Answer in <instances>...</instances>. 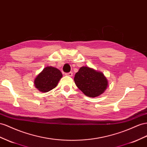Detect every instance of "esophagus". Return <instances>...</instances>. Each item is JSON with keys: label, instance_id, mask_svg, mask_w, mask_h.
<instances>
[{"label": "esophagus", "instance_id": "34e87169", "mask_svg": "<svg viewBox=\"0 0 147 147\" xmlns=\"http://www.w3.org/2000/svg\"><path fill=\"white\" fill-rule=\"evenodd\" d=\"M65 75H67V76H69V77H72L73 76V73L72 72L65 73Z\"/></svg>", "mask_w": 147, "mask_h": 147}]
</instances>
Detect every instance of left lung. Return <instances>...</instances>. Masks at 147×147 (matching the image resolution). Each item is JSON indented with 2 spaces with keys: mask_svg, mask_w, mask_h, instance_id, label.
I'll list each match as a JSON object with an SVG mask.
<instances>
[{
  "mask_svg": "<svg viewBox=\"0 0 147 147\" xmlns=\"http://www.w3.org/2000/svg\"><path fill=\"white\" fill-rule=\"evenodd\" d=\"M74 81L86 96L92 98L101 94L108 86V80L104 75L88 67H82L79 69Z\"/></svg>",
  "mask_w": 147,
  "mask_h": 147,
  "instance_id": "8db88e82",
  "label": "left lung"
}]
</instances>
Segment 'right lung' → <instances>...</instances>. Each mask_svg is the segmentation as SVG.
Listing matches in <instances>:
<instances>
[{
	"mask_svg": "<svg viewBox=\"0 0 147 147\" xmlns=\"http://www.w3.org/2000/svg\"><path fill=\"white\" fill-rule=\"evenodd\" d=\"M61 71L53 67H46L35 78L34 85L41 92H47L57 86L62 78Z\"/></svg>",
	"mask_w": 147,
	"mask_h": 147,
	"instance_id": "add662e5",
	"label": "right lung"
}]
</instances>
